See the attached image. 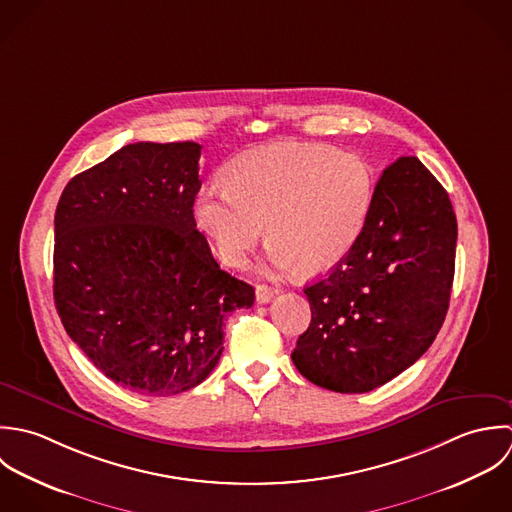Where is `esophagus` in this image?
Returning a JSON list of instances; mask_svg holds the SVG:
<instances>
[{"instance_id":"1","label":"esophagus","mask_w":512,"mask_h":512,"mask_svg":"<svg viewBox=\"0 0 512 512\" xmlns=\"http://www.w3.org/2000/svg\"><path fill=\"white\" fill-rule=\"evenodd\" d=\"M255 297H257V303L265 305L275 297V289H271L269 285H257L255 287Z\"/></svg>"}]
</instances>
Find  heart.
I'll list each match as a JSON object with an SVG mask.
<instances>
[{
  "label": "heart",
  "mask_w": 512,
  "mask_h": 512,
  "mask_svg": "<svg viewBox=\"0 0 512 512\" xmlns=\"http://www.w3.org/2000/svg\"><path fill=\"white\" fill-rule=\"evenodd\" d=\"M227 186H207L196 219L215 253L241 267L265 231L277 269L320 275L360 239L376 196L372 164L320 142H283L235 156Z\"/></svg>",
  "instance_id": "obj_1"
}]
</instances>
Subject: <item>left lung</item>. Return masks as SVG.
Returning <instances> with one entry per match:
<instances>
[{
  "mask_svg": "<svg viewBox=\"0 0 512 512\" xmlns=\"http://www.w3.org/2000/svg\"><path fill=\"white\" fill-rule=\"evenodd\" d=\"M457 217L447 192L402 156L376 184L350 253L305 287L310 324L291 354L308 382L364 394L402 374L435 340L451 297Z\"/></svg>",
  "mask_w": 512,
  "mask_h": 512,
  "instance_id": "left-lung-1",
  "label": "left lung"
}]
</instances>
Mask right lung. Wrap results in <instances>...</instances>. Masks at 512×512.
<instances>
[{"mask_svg": "<svg viewBox=\"0 0 512 512\" xmlns=\"http://www.w3.org/2000/svg\"><path fill=\"white\" fill-rule=\"evenodd\" d=\"M202 146L136 142L77 174L55 211L53 297L114 384L174 396L223 352V318L255 289L221 271L196 229Z\"/></svg>", "mask_w": 512, "mask_h": 512, "instance_id": "right-lung-1", "label": "right lung"}]
</instances>
